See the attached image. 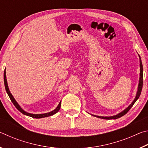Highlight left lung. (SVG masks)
<instances>
[{"label": "left lung", "instance_id": "1", "mask_svg": "<svg viewBox=\"0 0 148 148\" xmlns=\"http://www.w3.org/2000/svg\"><path fill=\"white\" fill-rule=\"evenodd\" d=\"M139 59H140V77H139V83H138V90L136 94V97L134 99V101L131 102V104L129 105V106L126 108L125 110H123L122 112H120V113L117 114L115 116H96V115H93V114H91L92 116L99 117V118H101V119H118L119 117H122L123 116L126 114L127 112H129V110L131 108L132 106H133L134 104L136 102V101L138 99L139 97L140 94H141V91L142 89V86H143V66H142V60L141 58H140V56H139Z\"/></svg>", "mask_w": 148, "mask_h": 148}]
</instances>
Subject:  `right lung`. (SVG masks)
<instances>
[{
	"instance_id": "right-lung-1",
	"label": "right lung",
	"mask_w": 148,
	"mask_h": 148,
	"mask_svg": "<svg viewBox=\"0 0 148 148\" xmlns=\"http://www.w3.org/2000/svg\"><path fill=\"white\" fill-rule=\"evenodd\" d=\"M4 86H5V89H6V91L7 94L8 95V96L10 99L11 101L12 102V103L14 104V105L16 106V108L19 110L20 112H21L22 114L25 115V116L33 117V118H36V119H39V118H43V117H48V116H53V115L56 114V113L59 112V110H60V108H61V101L59 102V104H58V106H57V108L55 110H53V111L47 112V113H45V114H31L29 113V112H27L25 111V110L19 106V104L17 103V101H16V99H14V97H13V95H12V93L10 91L9 87L8 86V82H7V79H6V69L4 70Z\"/></svg>"
}]
</instances>
